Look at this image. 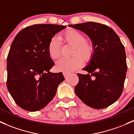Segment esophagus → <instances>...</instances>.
<instances>
[{"mask_svg": "<svg viewBox=\"0 0 134 134\" xmlns=\"http://www.w3.org/2000/svg\"><path fill=\"white\" fill-rule=\"evenodd\" d=\"M70 73H71L70 72H63V75H64V77L66 78L69 75H70Z\"/></svg>", "mask_w": 134, "mask_h": 134, "instance_id": "esophagus-1", "label": "esophagus"}]
</instances>
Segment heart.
I'll return each instance as SVG.
<instances>
[{
  "label": "heart",
  "instance_id": "b5f03b06",
  "mask_svg": "<svg viewBox=\"0 0 134 134\" xmlns=\"http://www.w3.org/2000/svg\"><path fill=\"white\" fill-rule=\"evenodd\" d=\"M60 40H64L73 45L71 52L73 57L68 59H60L56 63V68L60 71L68 72L76 70L82 64V58L85 61H89L94 54L93 44L85 40L84 34L76 30L70 29L63 33L59 38L55 36L50 40L48 52L52 59L56 60L59 57L61 54Z\"/></svg>",
  "mask_w": 134,
  "mask_h": 134
}]
</instances>
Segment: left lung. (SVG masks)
Wrapping results in <instances>:
<instances>
[{
	"mask_svg": "<svg viewBox=\"0 0 134 134\" xmlns=\"http://www.w3.org/2000/svg\"><path fill=\"white\" fill-rule=\"evenodd\" d=\"M69 26L89 36L94 47L90 64L83 69L88 73H77L75 94L92 108L109 107L123 90L127 71L124 46L114 31L106 25L89 21Z\"/></svg>",
	"mask_w": 134,
	"mask_h": 134,
	"instance_id": "left-lung-1",
	"label": "left lung"
}]
</instances>
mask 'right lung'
<instances>
[{
  "label": "right lung",
  "instance_id": "add662e5",
  "mask_svg": "<svg viewBox=\"0 0 134 134\" xmlns=\"http://www.w3.org/2000/svg\"><path fill=\"white\" fill-rule=\"evenodd\" d=\"M66 26L36 24L17 34L7 58V87L17 105L28 111L44 108L55 96L63 73H51L48 52L52 38Z\"/></svg>",
  "mask_w": 134,
  "mask_h": 134
}]
</instances>
